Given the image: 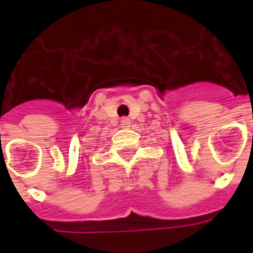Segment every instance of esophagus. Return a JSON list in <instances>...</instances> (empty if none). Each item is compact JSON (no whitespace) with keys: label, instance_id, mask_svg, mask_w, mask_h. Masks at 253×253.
Masks as SVG:
<instances>
[{"label":"esophagus","instance_id":"1","mask_svg":"<svg viewBox=\"0 0 253 253\" xmlns=\"http://www.w3.org/2000/svg\"><path fill=\"white\" fill-rule=\"evenodd\" d=\"M129 124H131V121H129L128 118H122L121 120L122 128H128V126H129Z\"/></svg>","mask_w":253,"mask_h":253}]
</instances>
